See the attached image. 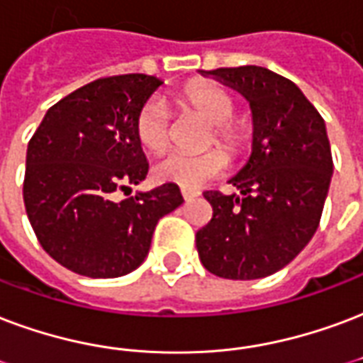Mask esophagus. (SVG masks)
<instances>
[{
  "mask_svg": "<svg viewBox=\"0 0 363 363\" xmlns=\"http://www.w3.org/2000/svg\"><path fill=\"white\" fill-rule=\"evenodd\" d=\"M181 194L184 200H194V198H198L200 196V192L198 190H190V189H181Z\"/></svg>",
  "mask_w": 363,
  "mask_h": 363,
  "instance_id": "34e87169",
  "label": "esophagus"
}]
</instances>
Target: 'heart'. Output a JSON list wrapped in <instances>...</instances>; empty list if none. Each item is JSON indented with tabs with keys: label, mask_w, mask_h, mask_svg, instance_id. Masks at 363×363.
<instances>
[{
	"label": "heart",
	"mask_w": 363,
	"mask_h": 363,
	"mask_svg": "<svg viewBox=\"0 0 363 363\" xmlns=\"http://www.w3.org/2000/svg\"><path fill=\"white\" fill-rule=\"evenodd\" d=\"M177 104L184 111L200 115L209 123L206 144L217 142L230 154L242 152L250 140V125L242 119H233L235 99L227 90L209 82H192L177 96ZM136 138L147 152H161L171 138V115L160 99H152L142 107L136 119ZM229 160L221 150H208L203 154L171 152L155 161L154 179L160 182L179 184L182 189H200L227 169Z\"/></svg>",
	"instance_id": "obj_1"
}]
</instances>
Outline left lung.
I'll return each mask as SVG.
<instances>
[{"label":"left lung","mask_w":363,"mask_h":363,"mask_svg":"<svg viewBox=\"0 0 363 363\" xmlns=\"http://www.w3.org/2000/svg\"><path fill=\"white\" fill-rule=\"evenodd\" d=\"M242 94L252 109V154L229 182L240 196L203 192L211 221L196 233L203 267L252 281L277 273L318 230L333 177L325 121L292 80L265 67L200 71Z\"/></svg>","instance_id":"8db88e82"}]
</instances>
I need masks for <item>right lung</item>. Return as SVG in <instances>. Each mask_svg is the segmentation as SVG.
I'll use <instances>...</instances> for the list:
<instances>
[{"mask_svg":"<svg viewBox=\"0 0 363 363\" xmlns=\"http://www.w3.org/2000/svg\"><path fill=\"white\" fill-rule=\"evenodd\" d=\"M161 84L138 72L94 80L48 109L28 142L26 216L42 248L79 275L111 279L136 269L157 221L184 202L171 182L113 200L146 179L136 119Z\"/></svg>","mask_w":363,"mask_h":363,"instance_id":"obj_1","label":"right lung"}]
</instances>
